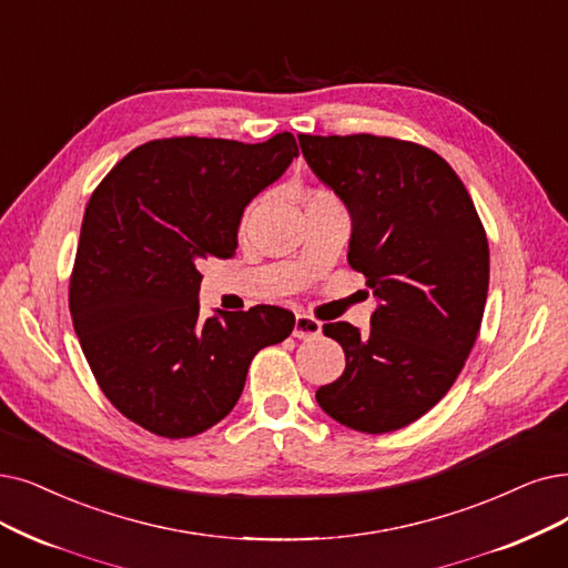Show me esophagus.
I'll return each instance as SVG.
<instances>
[{
  "label": "esophagus",
  "instance_id": "obj_1",
  "mask_svg": "<svg viewBox=\"0 0 568 568\" xmlns=\"http://www.w3.org/2000/svg\"><path fill=\"white\" fill-rule=\"evenodd\" d=\"M322 333V322L314 320L310 314H298L296 316V324H293V337H316Z\"/></svg>",
  "mask_w": 568,
  "mask_h": 568
}]
</instances>
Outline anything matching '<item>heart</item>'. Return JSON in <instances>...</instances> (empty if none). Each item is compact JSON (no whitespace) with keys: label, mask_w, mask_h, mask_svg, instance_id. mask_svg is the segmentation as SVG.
<instances>
[{"label":"heart","mask_w":568,"mask_h":568,"mask_svg":"<svg viewBox=\"0 0 568 568\" xmlns=\"http://www.w3.org/2000/svg\"><path fill=\"white\" fill-rule=\"evenodd\" d=\"M316 197H335L331 191H326V189H314L312 193H310V200H316ZM252 210H254V205H248L246 207V212H244V221L248 219V214H252Z\"/></svg>","instance_id":"obj_1"}]
</instances>
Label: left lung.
Listing matches in <instances>:
<instances>
[{
  "label": "left lung",
  "instance_id": "8db88e82",
  "mask_svg": "<svg viewBox=\"0 0 568 568\" xmlns=\"http://www.w3.org/2000/svg\"><path fill=\"white\" fill-rule=\"evenodd\" d=\"M307 165L352 214L347 261L379 298L371 331L324 324L345 373L316 403L361 434L426 415L478 339L487 286L485 225L457 172L422 144L377 134H301Z\"/></svg>",
  "mask_w": 568,
  "mask_h": 568
}]
</instances>
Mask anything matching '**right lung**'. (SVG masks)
Segmentation results:
<instances>
[{"instance_id":"1","label":"right lung","mask_w":568,"mask_h":568,"mask_svg":"<svg viewBox=\"0 0 568 568\" xmlns=\"http://www.w3.org/2000/svg\"><path fill=\"white\" fill-rule=\"evenodd\" d=\"M298 155L280 132L261 144L151 140L93 191L70 277V312L90 371L116 410L163 438L229 415L252 358L296 324L256 305L200 320V265L231 258L244 207Z\"/></svg>"}]
</instances>
